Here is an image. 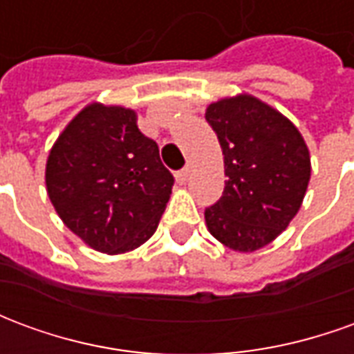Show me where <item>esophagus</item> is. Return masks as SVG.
Listing matches in <instances>:
<instances>
[{
    "label": "esophagus",
    "instance_id": "obj_1",
    "mask_svg": "<svg viewBox=\"0 0 354 354\" xmlns=\"http://www.w3.org/2000/svg\"><path fill=\"white\" fill-rule=\"evenodd\" d=\"M187 176H189V170H187V169L178 170V172H176L178 184H185V182H187Z\"/></svg>",
    "mask_w": 354,
    "mask_h": 354
}]
</instances>
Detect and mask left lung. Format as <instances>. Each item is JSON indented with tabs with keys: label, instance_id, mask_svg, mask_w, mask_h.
<instances>
[{
	"label": "left lung",
	"instance_id": "left-lung-1",
	"mask_svg": "<svg viewBox=\"0 0 354 354\" xmlns=\"http://www.w3.org/2000/svg\"><path fill=\"white\" fill-rule=\"evenodd\" d=\"M205 119L218 134L227 176L222 197L205 208L208 231L233 250L254 252L301 207L309 149L286 117L248 94L210 104Z\"/></svg>",
	"mask_w": 354,
	"mask_h": 354
}]
</instances>
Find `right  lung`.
I'll return each instance as SVG.
<instances>
[{
	"label": "right lung",
	"instance_id": "right-lung-1",
	"mask_svg": "<svg viewBox=\"0 0 354 354\" xmlns=\"http://www.w3.org/2000/svg\"><path fill=\"white\" fill-rule=\"evenodd\" d=\"M45 182L77 237L98 252L121 254L153 235L174 176L132 109L91 104L50 149Z\"/></svg>",
	"mask_w": 354,
	"mask_h": 354
}]
</instances>
